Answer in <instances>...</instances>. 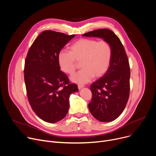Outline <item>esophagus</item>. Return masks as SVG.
Returning <instances> with one entry per match:
<instances>
[{
	"label": "esophagus",
	"mask_w": 156,
	"mask_h": 156,
	"mask_svg": "<svg viewBox=\"0 0 156 156\" xmlns=\"http://www.w3.org/2000/svg\"><path fill=\"white\" fill-rule=\"evenodd\" d=\"M83 87H84V86H83V84H78V89H80Z\"/></svg>",
	"instance_id": "1"
}]
</instances>
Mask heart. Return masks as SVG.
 Here are the masks:
<instances>
[{"label":"heart","mask_w":156,"mask_h":156,"mask_svg":"<svg viewBox=\"0 0 156 156\" xmlns=\"http://www.w3.org/2000/svg\"><path fill=\"white\" fill-rule=\"evenodd\" d=\"M70 52L62 51L58 54V63L64 73L73 74L80 63L82 69L71 76V80L83 84L94 77L102 76L109 68L112 58L111 45L106 41L80 39L70 46Z\"/></svg>","instance_id":"heart-1"}]
</instances>
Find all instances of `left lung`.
Returning a JSON list of instances; mask_svg holds the SVG:
<instances>
[{"label":"left lung","instance_id":"8db88e82","mask_svg":"<svg viewBox=\"0 0 156 156\" xmlns=\"http://www.w3.org/2000/svg\"><path fill=\"white\" fill-rule=\"evenodd\" d=\"M83 36L102 38L112 49V58L106 73L90 86L92 100L89 109L101 122H111L122 114L130 92V66L124 47L119 38L111 30L98 29Z\"/></svg>","mask_w":156,"mask_h":156}]
</instances>
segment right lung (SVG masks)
<instances>
[{"label": "right lung", "instance_id": "right-lung-1", "mask_svg": "<svg viewBox=\"0 0 156 156\" xmlns=\"http://www.w3.org/2000/svg\"><path fill=\"white\" fill-rule=\"evenodd\" d=\"M45 30L35 39L25 60L24 80L32 110L43 121L55 123L67 115L69 96L79 90L61 70L58 54L74 36Z\"/></svg>", "mask_w": 156, "mask_h": 156}]
</instances>
